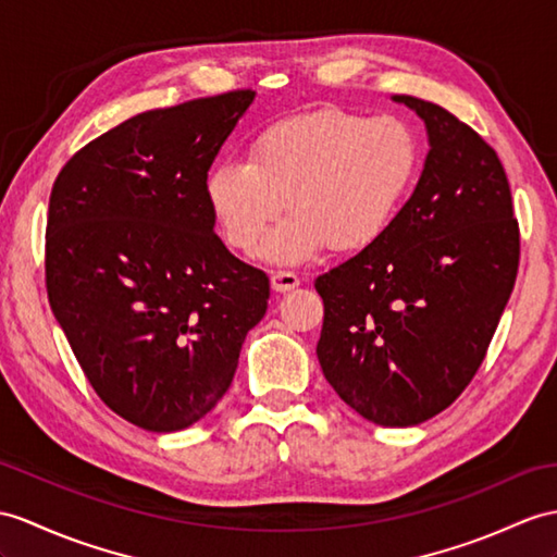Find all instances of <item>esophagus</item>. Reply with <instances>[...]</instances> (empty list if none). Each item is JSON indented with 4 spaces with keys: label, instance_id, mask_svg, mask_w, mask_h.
<instances>
[{
    "label": "esophagus",
    "instance_id": "1",
    "mask_svg": "<svg viewBox=\"0 0 557 557\" xmlns=\"http://www.w3.org/2000/svg\"><path fill=\"white\" fill-rule=\"evenodd\" d=\"M300 286V278L293 271H271V288L276 293H288Z\"/></svg>",
    "mask_w": 557,
    "mask_h": 557
}]
</instances>
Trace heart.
Instances as JSON below:
<instances>
[{
  "mask_svg": "<svg viewBox=\"0 0 557 557\" xmlns=\"http://www.w3.org/2000/svg\"><path fill=\"white\" fill-rule=\"evenodd\" d=\"M423 170V144L397 115L321 111L281 120L250 141L248 162H222L206 198L224 240L262 246L283 208L293 214L262 250L271 264H302L331 248H373L395 224Z\"/></svg>",
  "mask_w": 557,
  "mask_h": 557,
  "instance_id": "b5f03b06",
  "label": "heart"
}]
</instances>
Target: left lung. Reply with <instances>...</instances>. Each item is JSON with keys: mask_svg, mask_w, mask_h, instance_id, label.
Segmentation results:
<instances>
[{"mask_svg": "<svg viewBox=\"0 0 557 557\" xmlns=\"http://www.w3.org/2000/svg\"><path fill=\"white\" fill-rule=\"evenodd\" d=\"M395 101L425 122L423 174L373 248L317 278V357L359 416L409 428L478 373L518 276L520 228L494 148L437 103Z\"/></svg>", "mask_w": 557, "mask_h": 557, "instance_id": "obj_1", "label": "left lung"}]
</instances>
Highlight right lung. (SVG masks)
<instances>
[{
    "instance_id": "1",
    "label": "right lung",
    "mask_w": 557,
    "mask_h": 557,
    "mask_svg": "<svg viewBox=\"0 0 557 557\" xmlns=\"http://www.w3.org/2000/svg\"><path fill=\"white\" fill-rule=\"evenodd\" d=\"M252 99L236 89L134 115L79 148L51 188V311L101 401L144 430L210 413L267 311V274L226 250L206 198Z\"/></svg>"
}]
</instances>
